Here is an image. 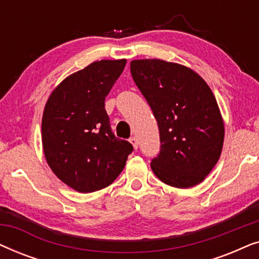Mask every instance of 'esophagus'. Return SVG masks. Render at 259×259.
Here are the masks:
<instances>
[{
	"mask_svg": "<svg viewBox=\"0 0 259 259\" xmlns=\"http://www.w3.org/2000/svg\"><path fill=\"white\" fill-rule=\"evenodd\" d=\"M130 143L132 144V146H133L134 150H137V148H138V139H137V138L136 137L130 138Z\"/></svg>",
	"mask_w": 259,
	"mask_h": 259,
	"instance_id": "34e87169",
	"label": "esophagus"
}]
</instances>
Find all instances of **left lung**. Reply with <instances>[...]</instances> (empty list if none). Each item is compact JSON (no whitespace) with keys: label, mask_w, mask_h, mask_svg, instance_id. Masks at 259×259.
I'll list each match as a JSON object with an SVG mask.
<instances>
[{"label":"left lung","mask_w":259,"mask_h":259,"mask_svg":"<svg viewBox=\"0 0 259 259\" xmlns=\"http://www.w3.org/2000/svg\"><path fill=\"white\" fill-rule=\"evenodd\" d=\"M131 72L160 132V153L151 162L152 171L178 189L200 184L224 144V120L211 88L189 67L160 59L132 60Z\"/></svg>","instance_id":"obj_1"}]
</instances>
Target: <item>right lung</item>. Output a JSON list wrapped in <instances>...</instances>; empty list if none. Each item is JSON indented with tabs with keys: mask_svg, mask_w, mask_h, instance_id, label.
<instances>
[{
	"mask_svg": "<svg viewBox=\"0 0 259 259\" xmlns=\"http://www.w3.org/2000/svg\"><path fill=\"white\" fill-rule=\"evenodd\" d=\"M127 60H100L70 74L49 95L42 115V148L53 173L81 193L114 182L133 151L115 138L105 99Z\"/></svg>",
	"mask_w": 259,
	"mask_h": 259,
	"instance_id": "add662e5",
	"label": "right lung"
}]
</instances>
